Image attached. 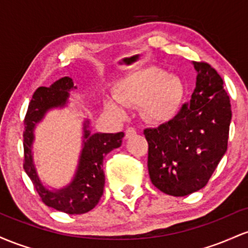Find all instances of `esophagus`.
<instances>
[{
    "mask_svg": "<svg viewBox=\"0 0 248 248\" xmlns=\"http://www.w3.org/2000/svg\"><path fill=\"white\" fill-rule=\"evenodd\" d=\"M136 132H137V131H136L135 127H127L126 131H125V137H126V138L132 137V136L136 135Z\"/></svg>",
    "mask_w": 248,
    "mask_h": 248,
    "instance_id": "34e87169",
    "label": "esophagus"
}]
</instances>
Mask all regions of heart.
Returning a JSON list of instances; mask_svg holds the SVG:
<instances>
[{
  "instance_id": "1",
  "label": "heart",
  "mask_w": 248,
  "mask_h": 248,
  "mask_svg": "<svg viewBox=\"0 0 248 248\" xmlns=\"http://www.w3.org/2000/svg\"><path fill=\"white\" fill-rule=\"evenodd\" d=\"M113 97L107 99L105 107L117 116L124 115L123 105L141 104L146 121L164 123L177 112L184 97V84L177 75L150 66L125 77Z\"/></svg>"
}]
</instances>
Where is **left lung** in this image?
Segmentation results:
<instances>
[{"label": "left lung", "mask_w": 248, "mask_h": 248, "mask_svg": "<svg viewBox=\"0 0 248 248\" xmlns=\"http://www.w3.org/2000/svg\"><path fill=\"white\" fill-rule=\"evenodd\" d=\"M196 89L171 121L145 129L150 179L158 190L184 197L207 184L226 154L232 119L222 78L210 64L192 62Z\"/></svg>", "instance_id": "1"}]
</instances>
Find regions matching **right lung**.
<instances>
[{"label":"right lung","mask_w":248,"mask_h":248,"mask_svg":"<svg viewBox=\"0 0 248 248\" xmlns=\"http://www.w3.org/2000/svg\"><path fill=\"white\" fill-rule=\"evenodd\" d=\"M77 89L70 77H63L49 88H38L32 94L24 118L23 168L40 194L42 202L49 207L68 214L87 213L98 204L105 184L103 171L104 157L122 145L124 133H93L90 121L83 123V141L78 164L74 178L68 185L51 188L42 183L34 161L32 144L35 127L43 121L46 112L52 109H63L68 105L70 91Z\"/></svg>","instance_id":"obj_1"}]
</instances>
